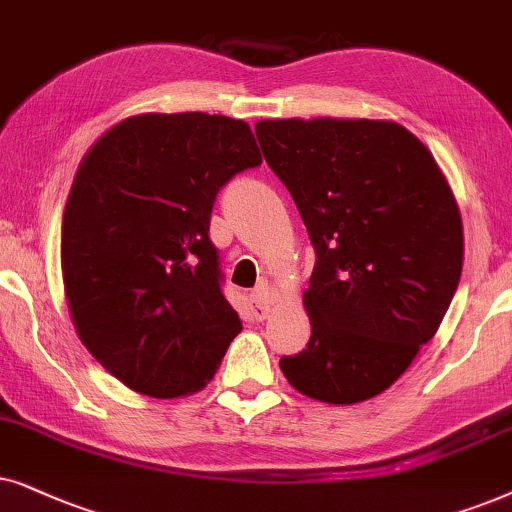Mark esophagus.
I'll return each mask as SVG.
<instances>
[{
    "mask_svg": "<svg viewBox=\"0 0 512 512\" xmlns=\"http://www.w3.org/2000/svg\"><path fill=\"white\" fill-rule=\"evenodd\" d=\"M250 306H252V313H255L257 320L269 318V313H271L269 292L264 290V288H257V290L250 295Z\"/></svg>",
    "mask_w": 512,
    "mask_h": 512,
    "instance_id": "34e87169",
    "label": "esophagus"
}]
</instances>
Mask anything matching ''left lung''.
<instances>
[{"instance_id":"8db88e82","label":"left lung","mask_w":512,"mask_h":512,"mask_svg":"<svg viewBox=\"0 0 512 512\" xmlns=\"http://www.w3.org/2000/svg\"><path fill=\"white\" fill-rule=\"evenodd\" d=\"M255 133L316 248L311 339L281 370L320 403H363L412 365L449 309L463 267L454 192L395 121L262 119Z\"/></svg>"}]
</instances>
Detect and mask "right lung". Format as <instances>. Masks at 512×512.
<instances>
[{
  "label": "right lung",
  "instance_id": "add662e5",
  "mask_svg": "<svg viewBox=\"0 0 512 512\" xmlns=\"http://www.w3.org/2000/svg\"><path fill=\"white\" fill-rule=\"evenodd\" d=\"M260 163L245 121L206 112L135 114L81 159L60 234L65 297L81 344L131 391H201L241 332L208 229L220 187Z\"/></svg>",
  "mask_w": 512,
  "mask_h": 512
}]
</instances>
